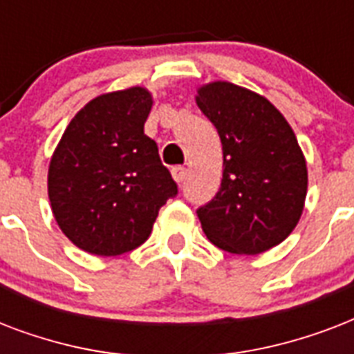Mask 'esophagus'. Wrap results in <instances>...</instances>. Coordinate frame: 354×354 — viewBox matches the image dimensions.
Segmentation results:
<instances>
[{
  "instance_id": "esophagus-1",
  "label": "esophagus",
  "mask_w": 354,
  "mask_h": 354,
  "mask_svg": "<svg viewBox=\"0 0 354 354\" xmlns=\"http://www.w3.org/2000/svg\"><path fill=\"white\" fill-rule=\"evenodd\" d=\"M172 178L176 180L178 183H182L185 178H187V169L182 165H176V167H172Z\"/></svg>"
}]
</instances>
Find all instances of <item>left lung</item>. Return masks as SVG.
I'll list each match as a JSON object with an SVG mask.
<instances>
[{
  "instance_id": "left-lung-1",
  "label": "left lung",
  "mask_w": 354,
  "mask_h": 354,
  "mask_svg": "<svg viewBox=\"0 0 354 354\" xmlns=\"http://www.w3.org/2000/svg\"><path fill=\"white\" fill-rule=\"evenodd\" d=\"M196 104L222 141L224 172L215 198L196 209L216 248L257 255L297 226L307 196V161L277 108L255 91L216 80Z\"/></svg>"
}]
</instances>
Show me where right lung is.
Listing matches in <instances>:
<instances>
[{
	"label": "right lung",
	"mask_w": 354,
	"mask_h": 354,
	"mask_svg": "<svg viewBox=\"0 0 354 354\" xmlns=\"http://www.w3.org/2000/svg\"><path fill=\"white\" fill-rule=\"evenodd\" d=\"M149 90L133 86L91 99L62 133L49 163L53 215L75 246L112 257L149 239L178 185L145 136Z\"/></svg>",
	"instance_id": "right-lung-1"
}]
</instances>
